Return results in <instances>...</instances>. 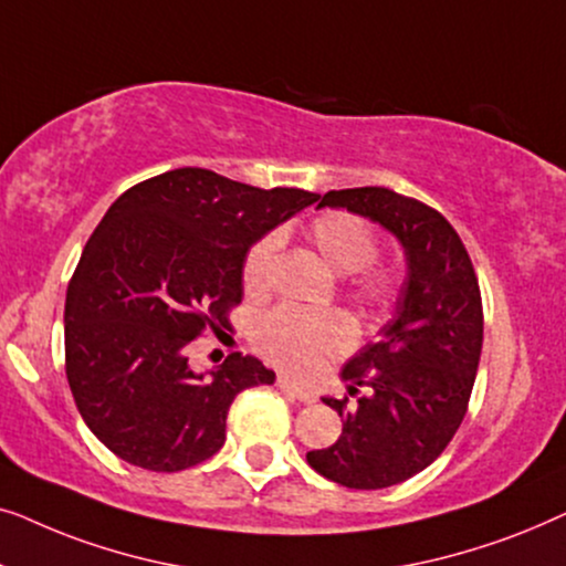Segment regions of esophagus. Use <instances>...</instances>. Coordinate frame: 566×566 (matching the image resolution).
I'll use <instances>...</instances> for the list:
<instances>
[{
    "label": "esophagus",
    "mask_w": 566,
    "mask_h": 566,
    "mask_svg": "<svg viewBox=\"0 0 566 566\" xmlns=\"http://www.w3.org/2000/svg\"><path fill=\"white\" fill-rule=\"evenodd\" d=\"M277 389L281 391H285L289 394V397H293V399H298V401H304V405H312V401H316V394L314 391H308V389H304V386H298V384H293L291 378H285V376H281L277 378Z\"/></svg>",
    "instance_id": "esophagus-1"
}]
</instances>
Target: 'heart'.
Instances as JSON below:
<instances>
[{
  "instance_id": "1",
  "label": "heart",
  "mask_w": 566,
  "mask_h": 566,
  "mask_svg": "<svg viewBox=\"0 0 566 566\" xmlns=\"http://www.w3.org/2000/svg\"><path fill=\"white\" fill-rule=\"evenodd\" d=\"M308 239L335 273H355L353 293L363 304L384 308L397 298V270L374 265L378 237L360 216L345 211L322 213L308 227ZM275 252V234L262 237L247 252L242 268L247 293L252 296L265 293ZM252 343L277 368L291 374H314L355 343V324L343 312H301V308L281 306L254 324Z\"/></svg>"
}]
</instances>
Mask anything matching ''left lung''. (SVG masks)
Listing matches in <instances>:
<instances>
[{
    "label": "left lung",
    "instance_id": "obj_1",
    "mask_svg": "<svg viewBox=\"0 0 566 566\" xmlns=\"http://www.w3.org/2000/svg\"><path fill=\"white\" fill-rule=\"evenodd\" d=\"M381 223L405 247L407 277L381 339L343 368L350 397L322 401L343 417L335 446L308 451L314 471L350 490H384L428 469L467 415L484 339L482 293L455 229L436 208L389 188L329 190L319 208Z\"/></svg>",
    "mask_w": 566,
    "mask_h": 566
}]
</instances>
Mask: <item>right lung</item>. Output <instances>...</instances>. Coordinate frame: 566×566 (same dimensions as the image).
<instances>
[{"instance_id": "obj_1", "label": "right lung", "mask_w": 566, "mask_h": 566, "mask_svg": "<svg viewBox=\"0 0 566 566\" xmlns=\"http://www.w3.org/2000/svg\"><path fill=\"white\" fill-rule=\"evenodd\" d=\"M316 198L182 167L107 208L69 281L64 350L76 409L118 459L149 471L196 467L227 440L237 394L275 381L242 353L196 374L188 345L229 327L250 247Z\"/></svg>"}]
</instances>
